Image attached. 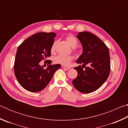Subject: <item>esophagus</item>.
<instances>
[{"instance_id": "esophagus-1", "label": "esophagus", "mask_w": 128, "mask_h": 128, "mask_svg": "<svg viewBox=\"0 0 128 128\" xmlns=\"http://www.w3.org/2000/svg\"><path fill=\"white\" fill-rule=\"evenodd\" d=\"M62 68H63L64 69H66V70H68V69H69L70 68V66H62Z\"/></svg>"}]
</instances>
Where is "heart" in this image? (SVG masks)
Returning a JSON list of instances; mask_svg holds the SVG:
<instances>
[{
    "label": "heart",
    "instance_id": "obj_1",
    "mask_svg": "<svg viewBox=\"0 0 128 128\" xmlns=\"http://www.w3.org/2000/svg\"><path fill=\"white\" fill-rule=\"evenodd\" d=\"M66 40L67 42H68L69 45L72 47H76L78 44V41L77 39L74 37V36L72 35H68L66 36ZM56 42H54L52 44L51 47V52L52 53H54L55 51L56 48ZM74 50L76 51V49L74 48ZM73 60V56L71 55L66 56V55H59L56 56L55 57L54 59V62L56 64H59L62 65V66H68L72 60Z\"/></svg>",
    "mask_w": 128,
    "mask_h": 128
}]
</instances>
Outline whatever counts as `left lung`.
I'll return each mask as SVG.
<instances>
[{"mask_svg": "<svg viewBox=\"0 0 128 128\" xmlns=\"http://www.w3.org/2000/svg\"><path fill=\"white\" fill-rule=\"evenodd\" d=\"M76 36L83 48L76 62L82 66L74 68L78 75L72 83L79 92L90 93L98 89L109 76V50L102 40L90 32H80ZM86 64L88 67L86 66ZM84 68L86 69L83 70Z\"/></svg>", "mask_w": 128, "mask_h": 128, "instance_id": "left-lung-1", "label": "left lung"}]
</instances>
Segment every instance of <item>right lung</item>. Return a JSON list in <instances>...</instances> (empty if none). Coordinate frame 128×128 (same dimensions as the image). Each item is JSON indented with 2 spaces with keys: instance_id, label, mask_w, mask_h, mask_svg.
Segmentation results:
<instances>
[{
  "instance_id": "add662e5",
  "label": "right lung",
  "mask_w": 128,
  "mask_h": 128,
  "mask_svg": "<svg viewBox=\"0 0 128 128\" xmlns=\"http://www.w3.org/2000/svg\"><path fill=\"white\" fill-rule=\"evenodd\" d=\"M56 36L53 32L36 33L25 40L17 48L14 74L20 85L29 92L44 89L55 71L61 67L59 64H50L51 60H48L49 66L46 69L40 64L42 60L51 56V47Z\"/></svg>"
}]
</instances>
